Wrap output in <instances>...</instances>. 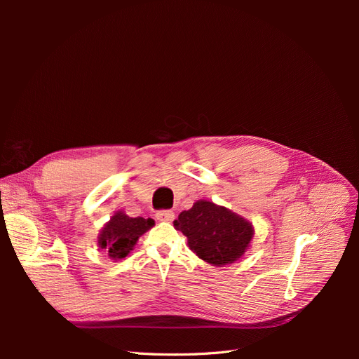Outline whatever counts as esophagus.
<instances>
[{"instance_id": "34e87169", "label": "esophagus", "mask_w": 359, "mask_h": 359, "mask_svg": "<svg viewBox=\"0 0 359 359\" xmlns=\"http://www.w3.org/2000/svg\"><path fill=\"white\" fill-rule=\"evenodd\" d=\"M156 217L160 222H172L173 219H175V212H173L172 210H160V211H157Z\"/></svg>"}]
</instances>
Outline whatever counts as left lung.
<instances>
[{"label": "left lung", "mask_w": 359, "mask_h": 359, "mask_svg": "<svg viewBox=\"0 0 359 359\" xmlns=\"http://www.w3.org/2000/svg\"><path fill=\"white\" fill-rule=\"evenodd\" d=\"M173 226L187 236L191 252L214 266L235 262L253 238V227L243 217L208 201L182 211Z\"/></svg>", "instance_id": "left-lung-1"}]
</instances>
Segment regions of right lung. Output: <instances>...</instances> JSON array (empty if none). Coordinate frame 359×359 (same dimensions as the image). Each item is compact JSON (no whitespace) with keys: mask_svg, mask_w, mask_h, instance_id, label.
Segmentation results:
<instances>
[{"mask_svg":"<svg viewBox=\"0 0 359 359\" xmlns=\"http://www.w3.org/2000/svg\"><path fill=\"white\" fill-rule=\"evenodd\" d=\"M153 226V219H142V217L132 219V217L119 211L102 229L99 247L104 248V252L109 255L111 259L119 260L132 252L139 236Z\"/></svg>","mask_w":359,"mask_h":359,"instance_id":"obj_1","label":"right lung"}]
</instances>
